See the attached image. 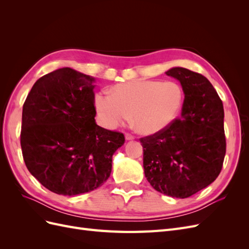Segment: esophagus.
Here are the masks:
<instances>
[{
	"instance_id": "obj_1",
	"label": "esophagus",
	"mask_w": 249,
	"mask_h": 249,
	"mask_svg": "<svg viewBox=\"0 0 249 249\" xmlns=\"http://www.w3.org/2000/svg\"><path fill=\"white\" fill-rule=\"evenodd\" d=\"M133 139H134L133 135H131V134H129V133L125 134V140H133Z\"/></svg>"
}]
</instances>
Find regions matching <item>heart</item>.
<instances>
[{
  "label": "heart",
  "mask_w": 249,
  "mask_h": 249,
  "mask_svg": "<svg viewBox=\"0 0 249 249\" xmlns=\"http://www.w3.org/2000/svg\"><path fill=\"white\" fill-rule=\"evenodd\" d=\"M184 91L176 82L154 80L122 83L113 87L111 94L100 92L94 107L101 124L115 129L129 122L143 135L157 134L168 127L182 109Z\"/></svg>",
  "instance_id": "b5f03b06"
}]
</instances>
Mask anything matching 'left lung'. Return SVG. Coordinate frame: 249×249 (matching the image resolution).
Here are the masks:
<instances>
[{
    "instance_id": "8db88e82",
    "label": "left lung",
    "mask_w": 249,
    "mask_h": 249,
    "mask_svg": "<svg viewBox=\"0 0 249 249\" xmlns=\"http://www.w3.org/2000/svg\"><path fill=\"white\" fill-rule=\"evenodd\" d=\"M179 81L182 114L166 129L140 138L143 168L155 190L186 198L212 184L225 156L222 101L210 81L184 67L165 72Z\"/></svg>"
}]
</instances>
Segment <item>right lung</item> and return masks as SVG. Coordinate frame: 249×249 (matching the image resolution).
I'll return each instance as SVG.
<instances>
[{
	"instance_id": "right-lung-1",
	"label": "right lung",
	"mask_w": 249,
	"mask_h": 249,
	"mask_svg": "<svg viewBox=\"0 0 249 249\" xmlns=\"http://www.w3.org/2000/svg\"><path fill=\"white\" fill-rule=\"evenodd\" d=\"M94 78L70 67L35 82L22 106L20 146L30 173L50 191L78 195L110 177L123 133L95 123Z\"/></svg>"
}]
</instances>
